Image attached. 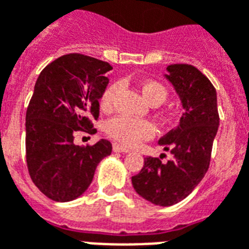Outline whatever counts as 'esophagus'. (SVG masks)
Masks as SVG:
<instances>
[{"label": "esophagus", "mask_w": 249, "mask_h": 249, "mask_svg": "<svg viewBox=\"0 0 249 249\" xmlns=\"http://www.w3.org/2000/svg\"><path fill=\"white\" fill-rule=\"evenodd\" d=\"M113 152L115 153H128L129 152V149L121 146V145H119V143H115V145H113Z\"/></svg>", "instance_id": "esophagus-1"}]
</instances>
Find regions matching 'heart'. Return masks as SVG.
Listing matches in <instances>:
<instances>
[{"label":"heart","instance_id":"b5f03b06","mask_svg":"<svg viewBox=\"0 0 249 249\" xmlns=\"http://www.w3.org/2000/svg\"><path fill=\"white\" fill-rule=\"evenodd\" d=\"M119 89V83H112L104 89L100 100L103 108L112 107L113 99ZM141 89L150 106L157 107L166 100L167 91L161 83L148 80L141 86ZM106 130L112 139H115L117 142L125 146H134L142 140L150 139L154 133V128L149 121L130 119L128 116H117L110 119L106 124Z\"/></svg>","mask_w":249,"mask_h":249}]
</instances>
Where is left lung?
Returning <instances> with one entry per match:
<instances>
[{"label": "left lung", "mask_w": 249, "mask_h": 249, "mask_svg": "<svg viewBox=\"0 0 249 249\" xmlns=\"http://www.w3.org/2000/svg\"><path fill=\"white\" fill-rule=\"evenodd\" d=\"M181 100L182 117L176 129L158 145L173 156L170 161L146 157L132 177L136 193L156 206H173L185 199L209 170L211 149L219 128L216 91L191 64H170L163 73Z\"/></svg>", "instance_id": "8db88e82"}]
</instances>
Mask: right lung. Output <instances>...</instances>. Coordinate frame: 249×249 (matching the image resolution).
Returning <instances> with one entry per match:
<instances>
[{
    "mask_svg": "<svg viewBox=\"0 0 249 249\" xmlns=\"http://www.w3.org/2000/svg\"><path fill=\"white\" fill-rule=\"evenodd\" d=\"M109 63L82 54L60 56L39 73L26 112V162L34 185L55 202L86 193L99 162L112 153L100 140L75 145L76 130L92 134L91 117L108 86Z\"/></svg>",
    "mask_w": 249,
    "mask_h": 249,
    "instance_id": "1",
    "label": "right lung"
}]
</instances>
